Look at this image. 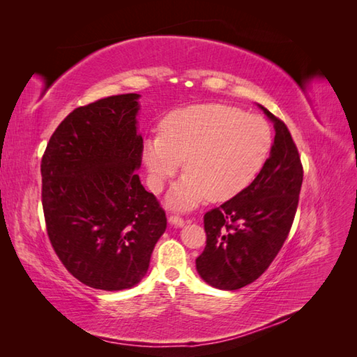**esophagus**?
I'll list each match as a JSON object with an SVG mask.
<instances>
[{
    "label": "esophagus",
    "mask_w": 357,
    "mask_h": 357,
    "mask_svg": "<svg viewBox=\"0 0 357 357\" xmlns=\"http://www.w3.org/2000/svg\"><path fill=\"white\" fill-rule=\"evenodd\" d=\"M169 222H170L172 225H174V227H183V225L185 224V221H184L183 218L174 216V215H170V216H169Z\"/></svg>",
    "instance_id": "obj_1"
}]
</instances>
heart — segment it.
<instances>
[{
	"instance_id": "heart-1",
	"label": "heart",
	"mask_w": 357,
	"mask_h": 357,
	"mask_svg": "<svg viewBox=\"0 0 357 357\" xmlns=\"http://www.w3.org/2000/svg\"><path fill=\"white\" fill-rule=\"evenodd\" d=\"M273 132L257 115L221 104H201L172 112L161 135L144 139L142 162L149 187L162 190L184 161V178L172 188L169 202L193 208L208 198L236 196L253 183L267 161Z\"/></svg>"
}]
</instances>
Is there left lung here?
<instances>
[{
  "mask_svg": "<svg viewBox=\"0 0 357 357\" xmlns=\"http://www.w3.org/2000/svg\"><path fill=\"white\" fill-rule=\"evenodd\" d=\"M259 109L276 132L268 159L252 184L204 215L207 245L196 270L219 290L252 284L270 267L298 208L304 178L298 149L282 121L262 105Z\"/></svg>",
  "mask_w": 357,
  "mask_h": 357,
  "instance_id": "8db88e82",
  "label": "left lung"
}]
</instances>
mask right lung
<instances>
[{
  "mask_svg": "<svg viewBox=\"0 0 357 357\" xmlns=\"http://www.w3.org/2000/svg\"><path fill=\"white\" fill-rule=\"evenodd\" d=\"M138 93L109 96L75 109L41 161L47 234L72 275L118 291L146 276L167 229L164 210L142 187Z\"/></svg>",
  "mask_w": 357,
  "mask_h": 357,
  "instance_id": "add662e5",
  "label": "right lung"
}]
</instances>
